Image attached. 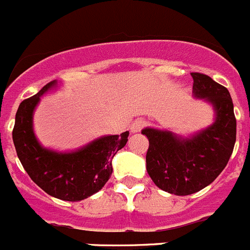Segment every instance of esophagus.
I'll use <instances>...</instances> for the list:
<instances>
[{
	"label": "esophagus",
	"instance_id": "esophagus-1",
	"mask_svg": "<svg viewBox=\"0 0 250 250\" xmlns=\"http://www.w3.org/2000/svg\"><path fill=\"white\" fill-rule=\"evenodd\" d=\"M146 126V121L143 120H135L133 124H131V131L133 133H139L143 127Z\"/></svg>",
	"mask_w": 250,
	"mask_h": 250
}]
</instances>
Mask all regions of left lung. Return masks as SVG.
Wrapping results in <instances>:
<instances>
[{
	"label": "left lung",
	"mask_w": 250,
	"mask_h": 250,
	"mask_svg": "<svg viewBox=\"0 0 250 250\" xmlns=\"http://www.w3.org/2000/svg\"><path fill=\"white\" fill-rule=\"evenodd\" d=\"M193 93L212 104L216 120L201 133L183 139L169 131L144 129L149 140L146 170L168 193L187 196L201 191L227 167L236 140L234 104L227 88L206 74L193 72Z\"/></svg>",
	"instance_id": "8db88e82"
}]
</instances>
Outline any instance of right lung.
<instances>
[{
	"label": "right lung",
	"instance_id": "obj_1",
	"mask_svg": "<svg viewBox=\"0 0 250 250\" xmlns=\"http://www.w3.org/2000/svg\"><path fill=\"white\" fill-rule=\"evenodd\" d=\"M55 84L49 82L33 97L23 100L12 130L15 149L30 178L48 195L64 201H81L99 192L112 173L111 161L125 146L129 131L95 140L73 153L42 148L33 131V112L40 96Z\"/></svg>",
	"mask_w": 250,
	"mask_h": 250
}]
</instances>
